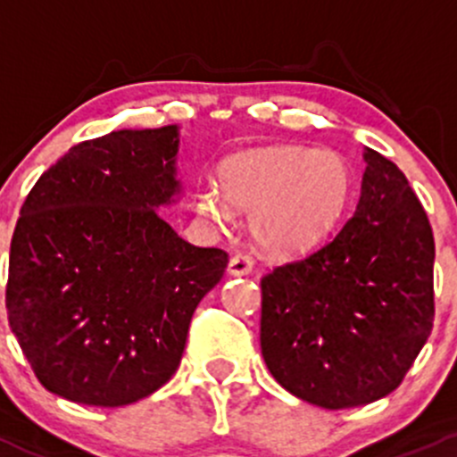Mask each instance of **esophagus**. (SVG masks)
I'll list each match as a JSON object with an SVG mask.
<instances>
[{"label": "esophagus", "instance_id": "34e87169", "mask_svg": "<svg viewBox=\"0 0 457 457\" xmlns=\"http://www.w3.org/2000/svg\"><path fill=\"white\" fill-rule=\"evenodd\" d=\"M252 270H254V262H252L250 256L237 254V256L229 258L228 271L232 276H247V274H252Z\"/></svg>", "mask_w": 457, "mask_h": 457}]
</instances>
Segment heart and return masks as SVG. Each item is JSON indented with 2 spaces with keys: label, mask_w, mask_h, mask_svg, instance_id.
<instances>
[{
  "label": "heart",
  "mask_w": 457,
  "mask_h": 457,
  "mask_svg": "<svg viewBox=\"0 0 457 457\" xmlns=\"http://www.w3.org/2000/svg\"><path fill=\"white\" fill-rule=\"evenodd\" d=\"M220 187L199 192L201 214L228 228L250 216L252 237L274 256H301L327 241L345 219L353 192L349 161L331 147L274 143L229 156Z\"/></svg>",
  "instance_id": "1"
}]
</instances>
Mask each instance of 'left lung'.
<instances>
[{"label": "left lung", "instance_id": "left-lung-1", "mask_svg": "<svg viewBox=\"0 0 457 457\" xmlns=\"http://www.w3.org/2000/svg\"><path fill=\"white\" fill-rule=\"evenodd\" d=\"M352 219L261 280V349L280 386L322 409L385 398L433 327L431 225L407 177L365 147Z\"/></svg>", "mask_w": 457, "mask_h": 457}]
</instances>
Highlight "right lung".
I'll return each instance as SVG.
<instances>
[{
  "mask_svg": "<svg viewBox=\"0 0 457 457\" xmlns=\"http://www.w3.org/2000/svg\"><path fill=\"white\" fill-rule=\"evenodd\" d=\"M179 126L77 143L26 196L8 261V325L41 385L123 407L177 371L192 314L228 254L159 210L183 195Z\"/></svg>",
  "mask_w": 457,
  "mask_h": 457,
  "instance_id": "right-lung-1",
  "label": "right lung"
}]
</instances>
